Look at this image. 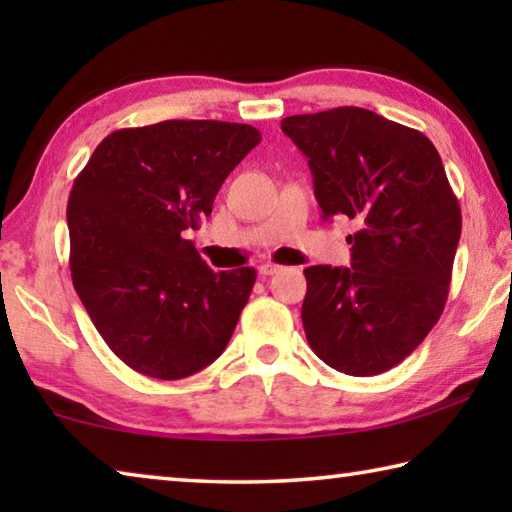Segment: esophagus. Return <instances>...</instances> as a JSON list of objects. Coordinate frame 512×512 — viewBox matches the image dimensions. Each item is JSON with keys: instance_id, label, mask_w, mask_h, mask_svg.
Segmentation results:
<instances>
[{"instance_id": "1", "label": "esophagus", "mask_w": 512, "mask_h": 512, "mask_svg": "<svg viewBox=\"0 0 512 512\" xmlns=\"http://www.w3.org/2000/svg\"><path fill=\"white\" fill-rule=\"evenodd\" d=\"M280 268H282V266H277V264L266 262V264L259 266L257 271H259V275H262V277H271V275H275V273H280Z\"/></svg>"}]
</instances>
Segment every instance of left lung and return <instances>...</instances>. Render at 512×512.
Returning a JSON list of instances; mask_svg holds the SVG:
<instances>
[{
    "instance_id": "obj_1",
    "label": "left lung",
    "mask_w": 512,
    "mask_h": 512,
    "mask_svg": "<svg viewBox=\"0 0 512 512\" xmlns=\"http://www.w3.org/2000/svg\"><path fill=\"white\" fill-rule=\"evenodd\" d=\"M309 158L325 219L359 223L352 268H305L302 325L318 359L352 377L391 370L443 314L461 205L436 146L366 108L282 119Z\"/></svg>"
}]
</instances>
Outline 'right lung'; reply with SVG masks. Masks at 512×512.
Listing matches in <instances>:
<instances>
[{"label":"right lung","mask_w":512,"mask_h":512,"mask_svg":"<svg viewBox=\"0 0 512 512\" xmlns=\"http://www.w3.org/2000/svg\"><path fill=\"white\" fill-rule=\"evenodd\" d=\"M259 142L248 124L169 119L110 133L76 176L67 201L74 289L101 339L140 375H194L235 332L255 268L216 273L187 235Z\"/></svg>","instance_id":"add662e5"}]
</instances>
